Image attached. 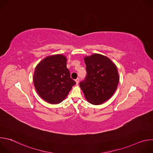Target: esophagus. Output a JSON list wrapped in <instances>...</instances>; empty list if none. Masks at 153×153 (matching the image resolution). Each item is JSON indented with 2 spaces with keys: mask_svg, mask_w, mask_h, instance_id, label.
<instances>
[{
  "mask_svg": "<svg viewBox=\"0 0 153 153\" xmlns=\"http://www.w3.org/2000/svg\"><path fill=\"white\" fill-rule=\"evenodd\" d=\"M75 80H76V83H77V84H78V83H79V78H77Z\"/></svg>",
  "mask_w": 153,
  "mask_h": 153,
  "instance_id": "obj_1",
  "label": "esophagus"
}]
</instances>
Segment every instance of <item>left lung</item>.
Wrapping results in <instances>:
<instances>
[{"mask_svg":"<svg viewBox=\"0 0 153 153\" xmlns=\"http://www.w3.org/2000/svg\"><path fill=\"white\" fill-rule=\"evenodd\" d=\"M86 76L79 83L90 103L100 105L114 93L119 81L116 65L108 57L94 54L84 58Z\"/></svg>","mask_w":153,"mask_h":153,"instance_id":"obj_1","label":"left lung"}]
</instances>
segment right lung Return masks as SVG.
<instances>
[{"label": "right lung", "mask_w": 153, "mask_h": 153, "mask_svg": "<svg viewBox=\"0 0 153 153\" xmlns=\"http://www.w3.org/2000/svg\"><path fill=\"white\" fill-rule=\"evenodd\" d=\"M33 82L38 94L52 104L59 103L66 98L76 83L67 68L66 57L62 54L47 57L39 63Z\"/></svg>", "instance_id": "right-lung-1"}]
</instances>
